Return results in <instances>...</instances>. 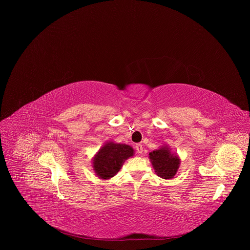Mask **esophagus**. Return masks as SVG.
<instances>
[{
  "mask_svg": "<svg viewBox=\"0 0 250 250\" xmlns=\"http://www.w3.org/2000/svg\"><path fill=\"white\" fill-rule=\"evenodd\" d=\"M135 149H136V152L139 153V154H141L142 152H144V147H142V146L139 145V144L135 146Z\"/></svg>",
  "mask_w": 250,
  "mask_h": 250,
  "instance_id": "esophagus-1",
  "label": "esophagus"
}]
</instances>
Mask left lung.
<instances>
[{"mask_svg":"<svg viewBox=\"0 0 250 250\" xmlns=\"http://www.w3.org/2000/svg\"><path fill=\"white\" fill-rule=\"evenodd\" d=\"M149 158L157 176L163 179H171L179 168L180 159L170 152L167 147L154 150L149 153Z\"/></svg>","mask_w":250,"mask_h":250,"instance_id":"left-lung-1","label":"left lung"}]
</instances>
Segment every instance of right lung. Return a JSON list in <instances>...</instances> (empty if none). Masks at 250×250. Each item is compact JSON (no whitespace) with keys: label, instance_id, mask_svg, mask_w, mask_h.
Instances as JSON below:
<instances>
[{"label":"right lung","instance_id":"add662e5","mask_svg":"<svg viewBox=\"0 0 250 250\" xmlns=\"http://www.w3.org/2000/svg\"><path fill=\"white\" fill-rule=\"evenodd\" d=\"M132 155L133 149L129 146L109 142L95 156L94 170L102 179H110L120 171L124 162Z\"/></svg>","mask_w":250,"mask_h":250}]
</instances>
